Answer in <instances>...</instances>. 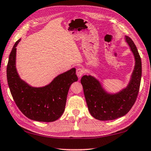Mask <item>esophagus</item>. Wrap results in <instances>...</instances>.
Returning <instances> with one entry per match:
<instances>
[{
	"label": "esophagus",
	"mask_w": 151,
	"mask_h": 151,
	"mask_svg": "<svg viewBox=\"0 0 151 151\" xmlns=\"http://www.w3.org/2000/svg\"><path fill=\"white\" fill-rule=\"evenodd\" d=\"M84 73L85 71L83 69H82V68H78V69H77L76 70V74L79 78H81V77L84 74Z\"/></svg>",
	"instance_id": "1"
}]
</instances>
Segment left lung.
<instances>
[{"label":"left lung","mask_w":151,"mask_h":151,"mask_svg":"<svg viewBox=\"0 0 151 151\" xmlns=\"http://www.w3.org/2000/svg\"><path fill=\"white\" fill-rule=\"evenodd\" d=\"M124 39L135 59L134 68L126 87L118 92L110 93L94 76L85 75L81 78L88 109L96 120H112L122 117L132 109L137 99L142 74L141 60L132 39L127 36Z\"/></svg>","instance_id":"obj_1"}]
</instances>
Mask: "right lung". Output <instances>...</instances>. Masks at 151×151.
<instances>
[{
    "instance_id": "obj_1",
    "label": "right lung",
    "mask_w": 151,
    "mask_h": 151,
    "mask_svg": "<svg viewBox=\"0 0 151 151\" xmlns=\"http://www.w3.org/2000/svg\"><path fill=\"white\" fill-rule=\"evenodd\" d=\"M20 41L19 39L14 45L6 69L8 84L14 101L19 110L31 120L43 122L58 120L64 112L70 85L78 79L76 68L58 75L45 86H31L22 79L17 72L16 47Z\"/></svg>"
}]
</instances>
